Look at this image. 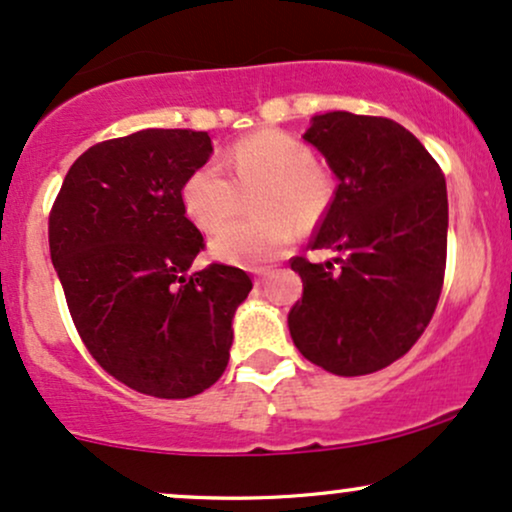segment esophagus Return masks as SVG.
<instances>
[{
  "mask_svg": "<svg viewBox=\"0 0 512 512\" xmlns=\"http://www.w3.org/2000/svg\"><path fill=\"white\" fill-rule=\"evenodd\" d=\"M268 275H270V268H256L254 270V282H256V285H263Z\"/></svg>",
  "mask_w": 512,
  "mask_h": 512,
  "instance_id": "esophagus-1",
  "label": "esophagus"
}]
</instances>
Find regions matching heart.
I'll return each instance as SVG.
<instances>
[{
    "label": "heart",
    "instance_id": "obj_1",
    "mask_svg": "<svg viewBox=\"0 0 512 512\" xmlns=\"http://www.w3.org/2000/svg\"><path fill=\"white\" fill-rule=\"evenodd\" d=\"M222 165L206 162L186 177L182 203L203 232H218L241 209V196L259 191L251 223L222 231L210 242L220 261L261 266L290 249L299 227L314 230L335 201V177L304 141L278 129L239 138L222 153Z\"/></svg>",
    "mask_w": 512,
    "mask_h": 512
}]
</instances>
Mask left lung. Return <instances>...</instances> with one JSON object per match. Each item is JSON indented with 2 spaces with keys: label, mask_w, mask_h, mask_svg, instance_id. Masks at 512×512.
I'll return each mask as SVG.
<instances>
[{
  "label": "left lung",
  "mask_w": 512,
  "mask_h": 512,
  "mask_svg": "<svg viewBox=\"0 0 512 512\" xmlns=\"http://www.w3.org/2000/svg\"><path fill=\"white\" fill-rule=\"evenodd\" d=\"M304 141L338 177L333 208L311 249L294 256L302 302L287 323L297 350L338 376L386 369L412 350L434 316L446 275L448 191L419 138L386 117L316 114Z\"/></svg>",
  "instance_id": "left-lung-1"
}]
</instances>
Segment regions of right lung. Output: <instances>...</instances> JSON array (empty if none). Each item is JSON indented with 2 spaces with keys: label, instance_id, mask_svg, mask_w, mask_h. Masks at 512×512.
<instances>
[{
  "label": "right lung",
  "instance_id": "right-lung-1",
  "mask_svg": "<svg viewBox=\"0 0 512 512\" xmlns=\"http://www.w3.org/2000/svg\"><path fill=\"white\" fill-rule=\"evenodd\" d=\"M206 131L143 129L90 146L50 210V256L83 345L107 374L153 398L203 393L227 369L242 268L189 273L203 234L182 186L206 165Z\"/></svg>",
  "mask_w": 512,
  "mask_h": 512
}]
</instances>
